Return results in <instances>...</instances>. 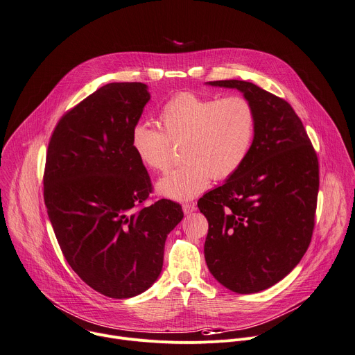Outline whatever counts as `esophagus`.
I'll use <instances>...</instances> for the list:
<instances>
[{"mask_svg": "<svg viewBox=\"0 0 355 355\" xmlns=\"http://www.w3.org/2000/svg\"><path fill=\"white\" fill-rule=\"evenodd\" d=\"M182 210H184L185 214H191L192 211L196 210V206H195V203H184Z\"/></svg>", "mask_w": 355, "mask_h": 355, "instance_id": "obj_1", "label": "esophagus"}]
</instances>
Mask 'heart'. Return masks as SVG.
Wrapping results in <instances>:
<instances>
[{
	"label": "heart",
	"mask_w": 355,
	"mask_h": 355,
	"mask_svg": "<svg viewBox=\"0 0 355 355\" xmlns=\"http://www.w3.org/2000/svg\"><path fill=\"white\" fill-rule=\"evenodd\" d=\"M162 132L138 124L131 134L137 159L152 171L170 164V144L180 145L181 167L163 175L156 189L173 200H188L202 193L211 177L227 180L247 162L257 131L252 104L243 96L224 98L182 92L159 111Z\"/></svg>",
	"instance_id": "obj_1"
}]
</instances>
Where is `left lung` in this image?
I'll return each instance as SVG.
<instances>
[{
	"instance_id": "8db88e82",
	"label": "left lung",
	"mask_w": 355,
	"mask_h": 355,
	"mask_svg": "<svg viewBox=\"0 0 355 355\" xmlns=\"http://www.w3.org/2000/svg\"><path fill=\"white\" fill-rule=\"evenodd\" d=\"M206 85L237 89L257 115L255 139L244 166L198 202L209 223L206 265L225 288L259 293L284 279L309 247L318 157L286 100L245 80Z\"/></svg>"
}]
</instances>
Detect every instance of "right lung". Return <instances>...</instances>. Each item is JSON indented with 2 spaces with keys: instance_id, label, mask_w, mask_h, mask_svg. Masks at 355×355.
<instances>
[{
  "instance_id": "obj_1",
  "label": "right lung",
  "mask_w": 355,
  "mask_h": 355,
  "mask_svg": "<svg viewBox=\"0 0 355 355\" xmlns=\"http://www.w3.org/2000/svg\"><path fill=\"white\" fill-rule=\"evenodd\" d=\"M150 100L141 82L107 83L68 111L49 144L44 203L73 272L110 298H131L160 276L167 235L182 220L178 203L152 192L131 134Z\"/></svg>"
}]
</instances>
